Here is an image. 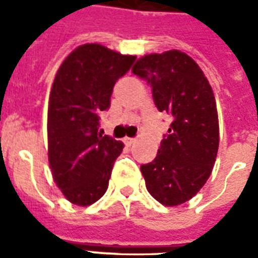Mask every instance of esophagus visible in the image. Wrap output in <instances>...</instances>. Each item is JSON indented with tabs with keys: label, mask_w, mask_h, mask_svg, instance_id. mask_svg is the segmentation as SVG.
<instances>
[{
	"label": "esophagus",
	"mask_w": 258,
	"mask_h": 258,
	"mask_svg": "<svg viewBox=\"0 0 258 258\" xmlns=\"http://www.w3.org/2000/svg\"><path fill=\"white\" fill-rule=\"evenodd\" d=\"M123 142H124V145H125V146H131V145H134L135 142H137V139H135V138L125 137L124 139H123Z\"/></svg>",
	"instance_id": "obj_1"
}]
</instances>
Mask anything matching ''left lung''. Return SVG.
Here are the masks:
<instances>
[{
  "instance_id": "left-lung-1",
  "label": "left lung",
  "mask_w": 258,
  "mask_h": 258,
  "mask_svg": "<svg viewBox=\"0 0 258 258\" xmlns=\"http://www.w3.org/2000/svg\"><path fill=\"white\" fill-rule=\"evenodd\" d=\"M133 74L147 80L157 108L172 116L155 159L141 166L146 187L162 205L178 206L200 191L216 163V97L200 66L180 50L146 54Z\"/></svg>"
}]
</instances>
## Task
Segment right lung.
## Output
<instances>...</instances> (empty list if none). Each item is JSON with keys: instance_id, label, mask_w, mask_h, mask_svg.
Returning <instances> with one entry per match:
<instances>
[{"instance_id": "add662e5", "label": "right lung", "mask_w": 258, "mask_h": 258, "mask_svg": "<svg viewBox=\"0 0 258 258\" xmlns=\"http://www.w3.org/2000/svg\"><path fill=\"white\" fill-rule=\"evenodd\" d=\"M137 56L100 44L72 50L54 76L48 104V159L67 200L89 206L108 188L123 142L99 133V113L109 108L112 88Z\"/></svg>"}]
</instances>
